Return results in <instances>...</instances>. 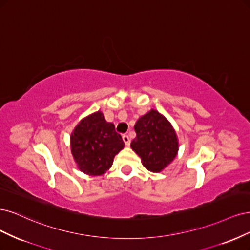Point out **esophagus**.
<instances>
[{
  "instance_id": "esophagus-1",
  "label": "esophagus",
  "mask_w": 250,
  "mask_h": 250,
  "mask_svg": "<svg viewBox=\"0 0 250 250\" xmlns=\"http://www.w3.org/2000/svg\"><path fill=\"white\" fill-rule=\"evenodd\" d=\"M123 139H124V142L125 143V146H130L131 144V138L130 137H128V135H124L123 136Z\"/></svg>"
}]
</instances>
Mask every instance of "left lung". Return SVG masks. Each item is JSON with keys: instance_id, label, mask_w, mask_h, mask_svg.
Segmentation results:
<instances>
[{"instance_id": "8db88e82", "label": "left lung", "mask_w": 250, "mask_h": 250, "mask_svg": "<svg viewBox=\"0 0 250 250\" xmlns=\"http://www.w3.org/2000/svg\"><path fill=\"white\" fill-rule=\"evenodd\" d=\"M136 137L131 147L149 171L160 172L170 164L179 150L172 125L156 110L141 116L134 126Z\"/></svg>"}]
</instances>
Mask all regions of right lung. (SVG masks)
I'll return each mask as SVG.
<instances>
[{"instance_id":"right-lung-1","label":"right lung","mask_w":250,"mask_h":250,"mask_svg":"<svg viewBox=\"0 0 250 250\" xmlns=\"http://www.w3.org/2000/svg\"><path fill=\"white\" fill-rule=\"evenodd\" d=\"M70 146L80 170L89 175H101L112 166L125 142L114 125L107 123L99 111L76 126L70 137Z\"/></svg>"}]
</instances>
